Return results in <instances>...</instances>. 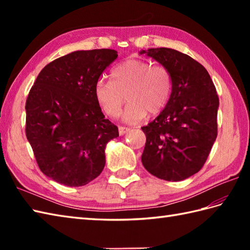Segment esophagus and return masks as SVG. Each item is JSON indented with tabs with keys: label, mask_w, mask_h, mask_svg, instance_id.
<instances>
[{
	"label": "esophagus",
	"mask_w": 250,
	"mask_h": 250,
	"mask_svg": "<svg viewBox=\"0 0 250 250\" xmlns=\"http://www.w3.org/2000/svg\"><path fill=\"white\" fill-rule=\"evenodd\" d=\"M130 128H126V126H119V134L120 135H125V133H128L130 131Z\"/></svg>",
	"instance_id": "1"
}]
</instances>
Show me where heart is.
Instances as JSON below:
<instances>
[{
    "mask_svg": "<svg viewBox=\"0 0 250 250\" xmlns=\"http://www.w3.org/2000/svg\"><path fill=\"white\" fill-rule=\"evenodd\" d=\"M173 88V77L167 67L152 65L141 59H130L111 68L110 82L100 79L94 86V98L109 117L119 114L128 101L122 119L137 124L149 115H158L166 107Z\"/></svg>",
    "mask_w": 250,
    "mask_h": 250,
    "instance_id": "obj_1",
    "label": "heart"
}]
</instances>
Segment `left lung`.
I'll use <instances>...</instances> for the list:
<instances>
[{"mask_svg": "<svg viewBox=\"0 0 250 250\" xmlns=\"http://www.w3.org/2000/svg\"><path fill=\"white\" fill-rule=\"evenodd\" d=\"M167 67L173 77L168 102L142 130L146 144L142 163L167 182H179L203 167L217 137L219 99L206 68L171 48L140 51Z\"/></svg>", "mask_w": 250, "mask_h": 250, "instance_id": "obj_1", "label": "left lung"}]
</instances>
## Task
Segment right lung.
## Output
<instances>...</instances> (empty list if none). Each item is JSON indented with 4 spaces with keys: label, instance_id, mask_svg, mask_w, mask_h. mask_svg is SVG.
<instances>
[{
    "label": "right lung",
    "instance_id": "add662e5",
    "mask_svg": "<svg viewBox=\"0 0 250 250\" xmlns=\"http://www.w3.org/2000/svg\"><path fill=\"white\" fill-rule=\"evenodd\" d=\"M118 57L113 49L78 50L58 58L37 76L25 103V135L39 167L68 187L102 173L105 147L119 136L94 98L101 74Z\"/></svg>",
    "mask_w": 250,
    "mask_h": 250
}]
</instances>
